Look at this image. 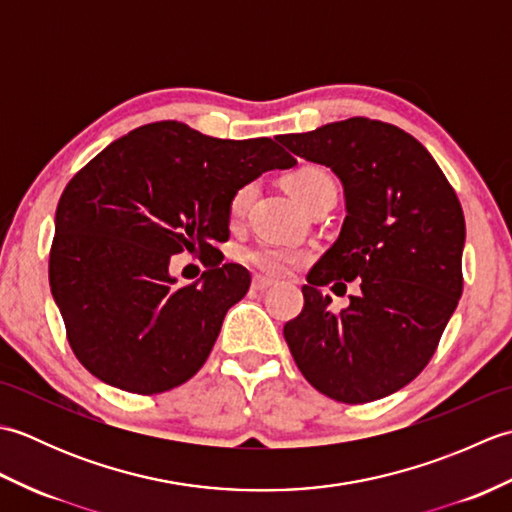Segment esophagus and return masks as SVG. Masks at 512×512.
Instances as JSON below:
<instances>
[{"mask_svg":"<svg viewBox=\"0 0 512 512\" xmlns=\"http://www.w3.org/2000/svg\"><path fill=\"white\" fill-rule=\"evenodd\" d=\"M270 286H273V281L266 279V277H255V279H253V290L264 292V290H268Z\"/></svg>","mask_w":512,"mask_h":512,"instance_id":"1","label":"esophagus"}]
</instances>
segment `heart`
Returning a JSON list of instances; mask_svg holds the SVG:
<instances>
[{
  "mask_svg": "<svg viewBox=\"0 0 512 512\" xmlns=\"http://www.w3.org/2000/svg\"><path fill=\"white\" fill-rule=\"evenodd\" d=\"M286 189L306 211L325 198H336V184L332 176L323 167H317V165H303L292 171L286 178ZM253 191L255 187L248 182V184H242V187L233 193L231 204H228V211H231L233 217L244 215V211L250 204V198H253ZM242 259L248 266L262 270V273L284 277V275H290L292 270L303 262V253L288 246L259 244L255 248L244 250Z\"/></svg>",
  "mask_w": 512,
  "mask_h": 512,
  "instance_id": "1",
  "label": "heart"
}]
</instances>
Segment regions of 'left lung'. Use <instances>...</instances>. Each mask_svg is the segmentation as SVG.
Here are the masks:
<instances>
[{
	"instance_id": "1",
	"label": "left lung",
	"mask_w": 512,
	"mask_h": 512,
	"mask_svg": "<svg viewBox=\"0 0 512 512\" xmlns=\"http://www.w3.org/2000/svg\"><path fill=\"white\" fill-rule=\"evenodd\" d=\"M343 184L341 235L308 273L303 310L284 325L301 374L321 394L363 405L409 385L462 295L464 213L438 162L411 134L354 116L281 136ZM358 280L341 313L320 288Z\"/></svg>"
}]
</instances>
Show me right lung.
Segmentation results:
<instances>
[{
    "label": "right lung",
    "instance_id": "right-lung-1",
    "mask_svg": "<svg viewBox=\"0 0 512 512\" xmlns=\"http://www.w3.org/2000/svg\"><path fill=\"white\" fill-rule=\"evenodd\" d=\"M273 138L224 140L178 121L149 123L107 145L63 189L50 288L79 363L103 383L154 396L209 358L250 273L222 264L228 204L242 184L295 165ZM200 254V285L178 289L168 259Z\"/></svg>",
    "mask_w": 512,
    "mask_h": 512
}]
</instances>
